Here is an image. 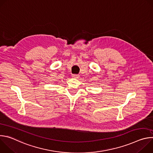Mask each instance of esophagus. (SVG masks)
I'll return each instance as SVG.
<instances>
[{
  "label": "esophagus",
  "mask_w": 153,
  "mask_h": 153,
  "mask_svg": "<svg viewBox=\"0 0 153 153\" xmlns=\"http://www.w3.org/2000/svg\"><path fill=\"white\" fill-rule=\"evenodd\" d=\"M72 77H74V78H79V76L78 74H73L72 75Z\"/></svg>",
  "instance_id": "34e87169"
}]
</instances>
